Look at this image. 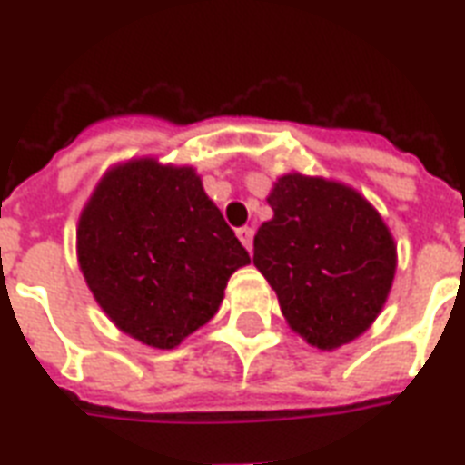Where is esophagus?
Segmentation results:
<instances>
[{"instance_id": "34e87169", "label": "esophagus", "mask_w": 465, "mask_h": 465, "mask_svg": "<svg viewBox=\"0 0 465 465\" xmlns=\"http://www.w3.org/2000/svg\"><path fill=\"white\" fill-rule=\"evenodd\" d=\"M236 236H239L241 243L252 252V236H255V232H252L251 226H241V229H236Z\"/></svg>"}]
</instances>
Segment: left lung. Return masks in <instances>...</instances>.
Returning <instances> with one entry per match:
<instances>
[{
  "label": "left lung",
  "instance_id": "1",
  "mask_svg": "<svg viewBox=\"0 0 465 465\" xmlns=\"http://www.w3.org/2000/svg\"><path fill=\"white\" fill-rule=\"evenodd\" d=\"M267 203L252 262L277 292L292 330L318 349L353 341L380 315L394 282L396 245L356 191L289 173Z\"/></svg>",
  "mask_w": 465,
  "mask_h": 465
}]
</instances>
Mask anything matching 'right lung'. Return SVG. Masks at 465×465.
<instances>
[{
    "label": "right lung",
    "mask_w": 465,
    "mask_h": 465,
    "mask_svg": "<svg viewBox=\"0 0 465 465\" xmlns=\"http://www.w3.org/2000/svg\"><path fill=\"white\" fill-rule=\"evenodd\" d=\"M78 260L119 330L173 349L217 312L251 255L193 169L138 160L112 169L85 205Z\"/></svg>",
    "instance_id": "obj_1"
}]
</instances>
